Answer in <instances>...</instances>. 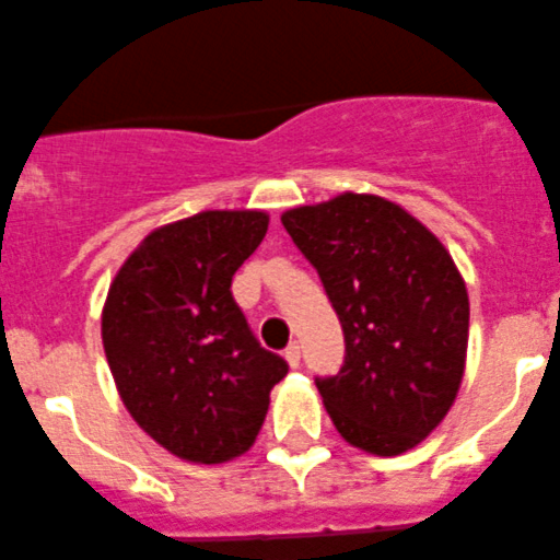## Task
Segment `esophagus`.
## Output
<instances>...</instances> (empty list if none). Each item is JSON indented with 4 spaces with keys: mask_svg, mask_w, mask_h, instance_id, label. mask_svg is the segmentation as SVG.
I'll return each instance as SVG.
<instances>
[{
    "mask_svg": "<svg viewBox=\"0 0 560 560\" xmlns=\"http://www.w3.org/2000/svg\"><path fill=\"white\" fill-rule=\"evenodd\" d=\"M284 359H287V364H290V368H298V364H301V345L292 342L290 348L284 351Z\"/></svg>",
    "mask_w": 560,
    "mask_h": 560,
    "instance_id": "obj_1",
    "label": "esophagus"
}]
</instances>
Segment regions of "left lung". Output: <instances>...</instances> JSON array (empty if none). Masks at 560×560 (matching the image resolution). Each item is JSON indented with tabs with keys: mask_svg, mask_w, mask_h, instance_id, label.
<instances>
[{
	"mask_svg": "<svg viewBox=\"0 0 560 560\" xmlns=\"http://www.w3.org/2000/svg\"><path fill=\"white\" fill-rule=\"evenodd\" d=\"M281 223L342 323V370L317 378L334 428L373 456L411 451L456 404L467 364L469 295L451 250L373 192L287 209Z\"/></svg>",
	"mask_w": 560,
	"mask_h": 560,
	"instance_id": "obj_1",
	"label": "left lung"
}]
</instances>
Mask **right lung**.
Returning a JSON list of instances; mask_svg holds the SVG:
<instances>
[{"label":"right lung","mask_w":560,"mask_h":560,"mask_svg":"<svg viewBox=\"0 0 560 560\" xmlns=\"http://www.w3.org/2000/svg\"><path fill=\"white\" fill-rule=\"evenodd\" d=\"M262 209H203L140 240L107 290L102 342L132 420L176 458L226 464L256 442L287 362L232 298L259 248Z\"/></svg>","instance_id":"right-lung-1"}]
</instances>
